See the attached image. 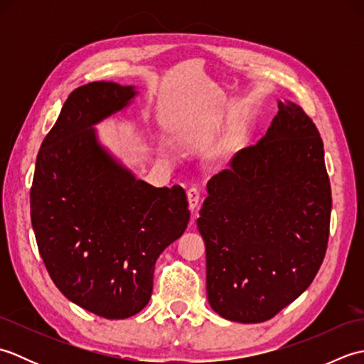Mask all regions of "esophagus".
Here are the masks:
<instances>
[{"instance_id":"1","label":"esophagus","mask_w":364,"mask_h":364,"mask_svg":"<svg viewBox=\"0 0 364 364\" xmlns=\"http://www.w3.org/2000/svg\"><path fill=\"white\" fill-rule=\"evenodd\" d=\"M188 200H189V206L191 210L194 211L196 208L200 203V189L198 188H191L188 189Z\"/></svg>"}]
</instances>
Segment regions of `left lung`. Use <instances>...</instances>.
Returning a JSON list of instances; mask_svg holds the SVG:
<instances>
[{
    "label": "left lung",
    "instance_id": "1",
    "mask_svg": "<svg viewBox=\"0 0 364 364\" xmlns=\"http://www.w3.org/2000/svg\"><path fill=\"white\" fill-rule=\"evenodd\" d=\"M330 213L319 131L299 105L278 102L266 136L208 181L197 225L213 310L257 323L296 300L326 257Z\"/></svg>",
    "mask_w": 364,
    "mask_h": 364
}]
</instances>
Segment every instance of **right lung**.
Listing matches in <instances>:
<instances>
[{"mask_svg": "<svg viewBox=\"0 0 364 364\" xmlns=\"http://www.w3.org/2000/svg\"><path fill=\"white\" fill-rule=\"evenodd\" d=\"M134 95L111 81L75 89L43 139L31 186V222L51 280L106 319L149 304L154 262L191 218L181 186L136 180L97 142L92 125Z\"/></svg>", "mask_w": 364, "mask_h": 364, "instance_id": "right-lung-1", "label": "right lung"}]
</instances>
